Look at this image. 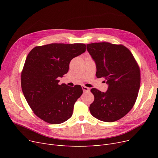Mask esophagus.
<instances>
[{"instance_id":"34e87169","label":"esophagus","mask_w":158,"mask_h":158,"mask_svg":"<svg viewBox=\"0 0 158 158\" xmlns=\"http://www.w3.org/2000/svg\"><path fill=\"white\" fill-rule=\"evenodd\" d=\"M82 90H83V92H89L90 91V89L84 85L82 86Z\"/></svg>"}]
</instances>
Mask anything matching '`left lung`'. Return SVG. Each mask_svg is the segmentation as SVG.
Instances as JSON below:
<instances>
[{
	"instance_id": "8db88e82",
	"label": "left lung",
	"mask_w": 158,
	"mask_h": 158,
	"mask_svg": "<svg viewBox=\"0 0 158 158\" xmlns=\"http://www.w3.org/2000/svg\"><path fill=\"white\" fill-rule=\"evenodd\" d=\"M87 51L96 64V76L104 77L106 92L91 89L95 97L91 114L106 122L117 121L133 107L140 86L139 66L129 50L108 42L87 44Z\"/></svg>"
}]
</instances>
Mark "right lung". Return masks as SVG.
<instances>
[{"instance_id": "right-lung-1", "label": "right lung", "mask_w": 158, "mask_h": 158, "mask_svg": "<svg viewBox=\"0 0 158 158\" xmlns=\"http://www.w3.org/2000/svg\"><path fill=\"white\" fill-rule=\"evenodd\" d=\"M83 44H51L32 48L21 75L23 95L34 113L51 124L69 120L74 104L82 94L80 85H60L73 58L86 51Z\"/></svg>"}]
</instances>
